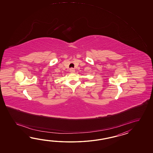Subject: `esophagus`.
Wrapping results in <instances>:
<instances>
[{
	"label": "esophagus",
	"mask_w": 153,
	"mask_h": 153,
	"mask_svg": "<svg viewBox=\"0 0 153 153\" xmlns=\"http://www.w3.org/2000/svg\"><path fill=\"white\" fill-rule=\"evenodd\" d=\"M69 71H70L71 73H74V72H75V69L74 68H72L70 69Z\"/></svg>",
	"instance_id": "obj_1"
}]
</instances>
